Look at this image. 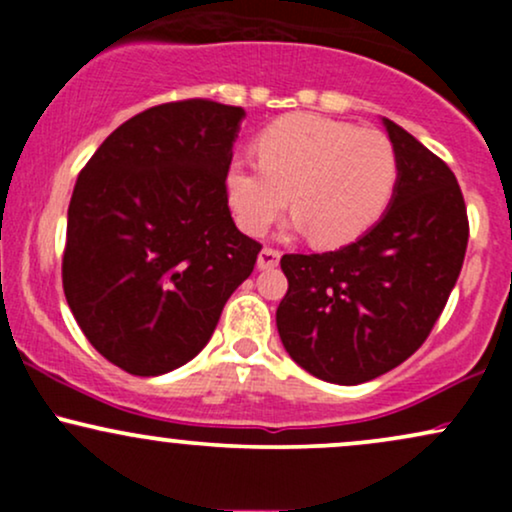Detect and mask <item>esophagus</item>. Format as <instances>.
Listing matches in <instances>:
<instances>
[{"label": "esophagus", "mask_w": 512, "mask_h": 512, "mask_svg": "<svg viewBox=\"0 0 512 512\" xmlns=\"http://www.w3.org/2000/svg\"><path fill=\"white\" fill-rule=\"evenodd\" d=\"M281 260V252L272 250V248H264L260 255H257V269H274L276 264Z\"/></svg>", "instance_id": "34e87169"}]
</instances>
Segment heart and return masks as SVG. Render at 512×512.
Here are the masks:
<instances>
[{"label": "heart", "instance_id": "obj_1", "mask_svg": "<svg viewBox=\"0 0 512 512\" xmlns=\"http://www.w3.org/2000/svg\"><path fill=\"white\" fill-rule=\"evenodd\" d=\"M257 158H233L223 178L238 226L260 236L291 195V231H310L317 248L327 250L366 236L383 219L399 180L397 151L383 132L310 113L274 120L257 137Z\"/></svg>", "mask_w": 512, "mask_h": 512}]
</instances>
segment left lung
I'll list each match as a JSON object with an SVG mask.
<instances>
[{
	"mask_svg": "<svg viewBox=\"0 0 512 512\" xmlns=\"http://www.w3.org/2000/svg\"><path fill=\"white\" fill-rule=\"evenodd\" d=\"M399 180L383 219L322 255H284L289 291L276 308L281 344L298 366L337 385L397 368L426 342L448 303L469 223L452 170L383 117Z\"/></svg>",
	"mask_w": 512,
	"mask_h": 512,
	"instance_id": "obj_1",
	"label": "left lung"
}]
</instances>
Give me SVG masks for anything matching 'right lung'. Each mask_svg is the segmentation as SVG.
Wrapping results in <instances>:
<instances>
[{
    "label": "right lung",
    "mask_w": 512,
    "mask_h": 512,
    "mask_svg": "<svg viewBox=\"0 0 512 512\" xmlns=\"http://www.w3.org/2000/svg\"><path fill=\"white\" fill-rule=\"evenodd\" d=\"M245 110L156 105L98 146L67 211L62 284L81 332L117 368L163 375L207 346L260 243L228 209Z\"/></svg>",
    "instance_id": "obj_1"
}]
</instances>
